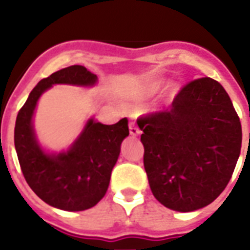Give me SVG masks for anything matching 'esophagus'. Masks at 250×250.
<instances>
[{
  "label": "esophagus",
  "instance_id": "1",
  "mask_svg": "<svg viewBox=\"0 0 250 250\" xmlns=\"http://www.w3.org/2000/svg\"><path fill=\"white\" fill-rule=\"evenodd\" d=\"M129 133H131L132 136H139V135L141 133L140 128H139V127H137L135 123H133V122H131V123H129Z\"/></svg>",
  "mask_w": 250,
  "mask_h": 250
}]
</instances>
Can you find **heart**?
Returning <instances> with one entry per match:
<instances>
[{
    "label": "heart",
    "mask_w": 250,
    "mask_h": 250,
    "mask_svg": "<svg viewBox=\"0 0 250 250\" xmlns=\"http://www.w3.org/2000/svg\"><path fill=\"white\" fill-rule=\"evenodd\" d=\"M161 86H162V82H161V80H157V82H154V83H150L148 86H146V88H145L144 93L145 94L156 93L157 90L161 89Z\"/></svg>",
    "instance_id": "heart-1"
}]
</instances>
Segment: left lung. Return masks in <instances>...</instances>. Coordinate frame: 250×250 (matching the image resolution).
<instances>
[{
  "instance_id": "obj_1",
  "label": "left lung",
  "mask_w": 250,
  "mask_h": 250,
  "mask_svg": "<svg viewBox=\"0 0 250 250\" xmlns=\"http://www.w3.org/2000/svg\"><path fill=\"white\" fill-rule=\"evenodd\" d=\"M144 167L154 197L176 211L209 205L225 190L241 149V123L225 88L189 82L170 109L137 118Z\"/></svg>"
}]
</instances>
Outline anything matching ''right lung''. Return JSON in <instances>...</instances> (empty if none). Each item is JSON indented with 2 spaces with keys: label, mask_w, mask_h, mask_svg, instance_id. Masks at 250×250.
Segmentation results:
<instances>
[{
  "label": "right lung",
  "mask_w": 250,
  "mask_h": 250,
  "mask_svg": "<svg viewBox=\"0 0 250 250\" xmlns=\"http://www.w3.org/2000/svg\"><path fill=\"white\" fill-rule=\"evenodd\" d=\"M97 76L84 66L74 64L40 80L19 110L14 129V144L25 182L39 197L66 211H82L105 196L111 170L128 136V119L101 125L90 119L83 133L67 152L46 154L37 144L32 115L37 100L53 84L93 85Z\"/></svg>",
  "instance_id": "right-lung-1"
}]
</instances>
